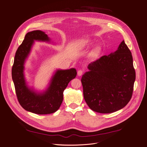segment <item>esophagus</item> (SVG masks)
I'll use <instances>...</instances> for the list:
<instances>
[{
	"label": "esophagus",
	"instance_id": "34e87169",
	"mask_svg": "<svg viewBox=\"0 0 147 147\" xmlns=\"http://www.w3.org/2000/svg\"><path fill=\"white\" fill-rule=\"evenodd\" d=\"M83 73H84V71H83V70H79L78 71V72H77L78 76H82V74H83Z\"/></svg>",
	"mask_w": 147,
	"mask_h": 147
}]
</instances>
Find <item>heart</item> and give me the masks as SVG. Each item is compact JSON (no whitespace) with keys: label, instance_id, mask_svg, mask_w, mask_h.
<instances>
[{"label":"heart","instance_id":"b5f03b06","mask_svg":"<svg viewBox=\"0 0 147 147\" xmlns=\"http://www.w3.org/2000/svg\"><path fill=\"white\" fill-rule=\"evenodd\" d=\"M97 53H98V51H97V50L95 51L93 53V55H96L97 54Z\"/></svg>","mask_w":147,"mask_h":147}]
</instances>
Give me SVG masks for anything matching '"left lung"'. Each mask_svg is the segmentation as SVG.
I'll use <instances>...</instances> for the list:
<instances>
[{
    "label": "left lung",
    "mask_w": 147,
    "mask_h": 147,
    "mask_svg": "<svg viewBox=\"0 0 147 147\" xmlns=\"http://www.w3.org/2000/svg\"><path fill=\"white\" fill-rule=\"evenodd\" d=\"M81 82L84 99L92 110L108 114L126 106L132 96L136 72L124 40L115 53L91 62Z\"/></svg>",
    "instance_id": "8db88e82"
}]
</instances>
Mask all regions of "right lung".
<instances>
[{
    "instance_id": "1",
    "label": "right lung",
    "mask_w": 147,
    "mask_h": 147,
    "mask_svg": "<svg viewBox=\"0 0 147 147\" xmlns=\"http://www.w3.org/2000/svg\"><path fill=\"white\" fill-rule=\"evenodd\" d=\"M49 41L50 38L44 32L33 30L26 33L19 46L12 67V78L16 93L20 105L26 111L37 114H49L57 111L63 99V91L69 82L77 75L74 68L58 70L52 77L48 89L37 93L28 86L24 77V63L29 54L34 41Z\"/></svg>"
}]
</instances>
